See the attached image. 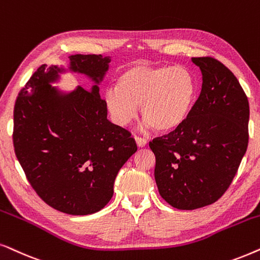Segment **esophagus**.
<instances>
[{"instance_id": "obj_1", "label": "esophagus", "mask_w": 260, "mask_h": 260, "mask_svg": "<svg viewBox=\"0 0 260 260\" xmlns=\"http://www.w3.org/2000/svg\"><path fill=\"white\" fill-rule=\"evenodd\" d=\"M134 139H136V143L138 145V147H145L146 146L147 141L143 139V138H139V137H134Z\"/></svg>"}]
</instances>
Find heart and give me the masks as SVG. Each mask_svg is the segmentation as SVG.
<instances>
[{
	"instance_id": "b5f03b06",
	"label": "heart",
	"mask_w": 260,
	"mask_h": 260,
	"mask_svg": "<svg viewBox=\"0 0 260 260\" xmlns=\"http://www.w3.org/2000/svg\"><path fill=\"white\" fill-rule=\"evenodd\" d=\"M196 92L195 76L189 69L132 63L120 72L116 86L106 90L103 103L119 126H127L140 105L145 126L170 132L188 119Z\"/></svg>"
}]
</instances>
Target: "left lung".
Masks as SVG:
<instances>
[{"mask_svg":"<svg viewBox=\"0 0 260 260\" xmlns=\"http://www.w3.org/2000/svg\"><path fill=\"white\" fill-rule=\"evenodd\" d=\"M191 61L202 74L199 99L182 126L150 143L159 193L182 210L216 202L233 181L248 144L250 107L237 77L214 58Z\"/></svg>","mask_w":260,"mask_h":260,"instance_id":"left-lung-1","label":"left lung"}]
</instances>
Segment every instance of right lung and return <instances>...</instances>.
I'll return each mask as SVG.
<instances>
[{"instance_id":"obj_1","label":"right lung","mask_w":260,"mask_h":260,"mask_svg":"<svg viewBox=\"0 0 260 260\" xmlns=\"http://www.w3.org/2000/svg\"><path fill=\"white\" fill-rule=\"evenodd\" d=\"M110 57L75 54L69 65H41L19 92L14 107V150L30 185L52 208L70 215L101 210L137 144L107 119L100 96ZM65 73L83 74L89 90L53 86Z\"/></svg>"}]
</instances>
